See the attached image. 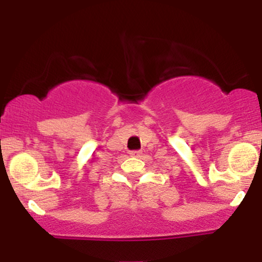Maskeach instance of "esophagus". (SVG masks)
<instances>
[{
	"instance_id": "esophagus-1",
	"label": "esophagus",
	"mask_w": 262,
	"mask_h": 262,
	"mask_svg": "<svg viewBox=\"0 0 262 262\" xmlns=\"http://www.w3.org/2000/svg\"><path fill=\"white\" fill-rule=\"evenodd\" d=\"M141 154H143V152H141L140 150H132V151H130V155L132 156H137V158H139Z\"/></svg>"
}]
</instances>
